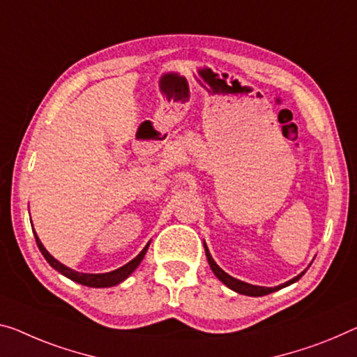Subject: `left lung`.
Segmentation results:
<instances>
[{
  "label": "left lung",
  "mask_w": 357,
  "mask_h": 357,
  "mask_svg": "<svg viewBox=\"0 0 357 357\" xmlns=\"http://www.w3.org/2000/svg\"><path fill=\"white\" fill-rule=\"evenodd\" d=\"M204 249H206V257H207V261H209V265H211V268H212V271H213V274H215V276L220 279V281L225 284V286L227 287H229L231 290H234V292H238V294H243V295H249V297H263V295H268V294H271V292H276V290H279V289H282V287H287V286H290V284H294V282H297L298 279L303 276L305 274V271L303 273H300L298 276H295L294 279H290V281H287V282H284V284H281V286H276V287H261V286H252V284H248V282H243V281H239V279H236V278H233V276H229L228 273H225L220 266L217 265L215 261H213V259H212V255H211V252H209V249H207V245H206V243H204Z\"/></svg>",
  "instance_id": "8db88e82"
}]
</instances>
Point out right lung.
Listing matches in <instances>:
<instances>
[{"label":"right lung","instance_id":"obj_1","mask_svg":"<svg viewBox=\"0 0 357 357\" xmlns=\"http://www.w3.org/2000/svg\"><path fill=\"white\" fill-rule=\"evenodd\" d=\"M33 233H35V231H33ZM35 239H36L38 249L41 250L43 257H45L49 265H51L54 270H57L60 274H63V276H67L68 279H71V281L83 284V286H87V287H113V286H116V284L123 282L124 279L129 278L130 273H132L135 268L140 265V261L144 260V257H145L146 250H148V245H150V243H148L144 248V250H142L134 260L126 263L124 266L118 268V270L109 271V273H102V274H87V273H78V271L71 270V268L62 265V263H60L59 260L54 259V257L46 250L45 245L41 244V241H40V238H38L36 233H35Z\"/></svg>","mask_w":357,"mask_h":357}]
</instances>
